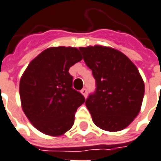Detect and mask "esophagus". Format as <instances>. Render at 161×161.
I'll list each match as a JSON object with an SVG mask.
<instances>
[{"instance_id": "obj_1", "label": "esophagus", "mask_w": 161, "mask_h": 161, "mask_svg": "<svg viewBox=\"0 0 161 161\" xmlns=\"http://www.w3.org/2000/svg\"><path fill=\"white\" fill-rule=\"evenodd\" d=\"M81 93L84 95V97H85V98H86V96H87V89L86 88V87L82 88L81 89Z\"/></svg>"}]
</instances>
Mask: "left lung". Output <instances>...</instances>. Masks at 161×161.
Listing matches in <instances>:
<instances>
[{
  "instance_id": "8db88e82",
  "label": "left lung",
  "mask_w": 161,
  "mask_h": 161,
  "mask_svg": "<svg viewBox=\"0 0 161 161\" xmlns=\"http://www.w3.org/2000/svg\"><path fill=\"white\" fill-rule=\"evenodd\" d=\"M80 50L96 83L95 91L86 99L93 123L107 131L124 130L142 103L145 86L138 69L125 55L109 47H80Z\"/></svg>"
}]
</instances>
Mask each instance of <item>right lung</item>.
<instances>
[{"label": "right lung", "instance_id": "right-lung-1", "mask_svg": "<svg viewBox=\"0 0 161 161\" xmlns=\"http://www.w3.org/2000/svg\"><path fill=\"white\" fill-rule=\"evenodd\" d=\"M81 59L76 48H49L31 61L22 75V108L41 132L60 136L73 126L76 111L85 98L73 88V76L69 70Z\"/></svg>", "mask_w": 161, "mask_h": 161}]
</instances>
